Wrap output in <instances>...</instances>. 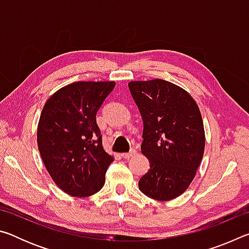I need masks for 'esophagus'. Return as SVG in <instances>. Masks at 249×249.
Here are the masks:
<instances>
[{"instance_id":"esophagus-1","label":"esophagus","mask_w":249,"mask_h":249,"mask_svg":"<svg viewBox=\"0 0 249 249\" xmlns=\"http://www.w3.org/2000/svg\"><path fill=\"white\" fill-rule=\"evenodd\" d=\"M136 153H137V151L135 150L134 148H132V149L129 150V153H124V154H122V157H123L124 159H128V158L133 157V156L136 155Z\"/></svg>"}]
</instances>
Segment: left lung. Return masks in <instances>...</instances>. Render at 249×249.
I'll use <instances>...</instances> for the list:
<instances>
[{"mask_svg": "<svg viewBox=\"0 0 249 249\" xmlns=\"http://www.w3.org/2000/svg\"><path fill=\"white\" fill-rule=\"evenodd\" d=\"M128 88L144 123L142 153L150 163L138 187L154 200L175 199L187 190L203 158L200 109L187 91L166 80L132 81Z\"/></svg>", "mask_w": 249, "mask_h": 249, "instance_id": "left-lung-1", "label": "left lung"}]
</instances>
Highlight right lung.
Here are the masks:
<instances>
[{"instance_id":"right-lung-1","label":"right lung","mask_w":249,"mask_h":249,"mask_svg":"<svg viewBox=\"0 0 249 249\" xmlns=\"http://www.w3.org/2000/svg\"><path fill=\"white\" fill-rule=\"evenodd\" d=\"M113 81L74 82L53 94L41 112L37 142L49 175L62 191L89 196L100 191L113 157L105 153L96 113Z\"/></svg>"}]
</instances>
